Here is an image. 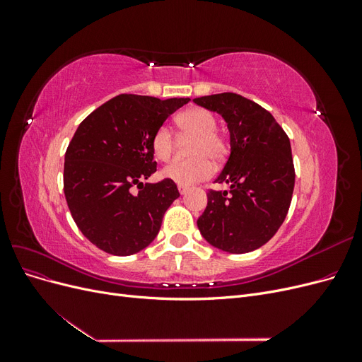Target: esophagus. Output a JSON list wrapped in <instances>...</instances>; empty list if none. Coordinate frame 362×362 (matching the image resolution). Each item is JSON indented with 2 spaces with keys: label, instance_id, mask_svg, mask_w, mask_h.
<instances>
[{
  "label": "esophagus",
  "instance_id": "esophagus-1",
  "mask_svg": "<svg viewBox=\"0 0 362 362\" xmlns=\"http://www.w3.org/2000/svg\"><path fill=\"white\" fill-rule=\"evenodd\" d=\"M178 190H180V193H181V194H184L185 192L189 190V187H187V185H178Z\"/></svg>",
  "mask_w": 362,
  "mask_h": 362
}]
</instances>
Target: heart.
<instances>
[{
  "instance_id": "1",
  "label": "heart",
  "mask_w": 362,
  "mask_h": 362,
  "mask_svg": "<svg viewBox=\"0 0 362 362\" xmlns=\"http://www.w3.org/2000/svg\"><path fill=\"white\" fill-rule=\"evenodd\" d=\"M177 127L184 137H192L187 161H175L161 170V177L177 182L178 185H193L205 181L214 173L213 161H222L228 154L226 137L218 133L216 116L202 107H192L181 112L177 119ZM151 148L157 160L170 161L175 152L172 131L161 125L156 129L151 140Z\"/></svg>"
}]
</instances>
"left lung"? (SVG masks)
Listing matches in <instances>:
<instances>
[{"mask_svg":"<svg viewBox=\"0 0 362 362\" xmlns=\"http://www.w3.org/2000/svg\"><path fill=\"white\" fill-rule=\"evenodd\" d=\"M193 103L222 115L231 154L210 190L198 228L208 243L229 254L266 245L286 218L294 189L290 139L266 108L237 93L194 98Z\"/></svg>","mask_w":362,"mask_h":362,"instance_id":"1","label":"left lung"}]
</instances>
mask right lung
<instances>
[{
	"instance_id": "1",
	"label": "right lung",
	"mask_w": 362,
	"mask_h": 362,
	"mask_svg": "<svg viewBox=\"0 0 362 362\" xmlns=\"http://www.w3.org/2000/svg\"><path fill=\"white\" fill-rule=\"evenodd\" d=\"M189 98L117 95L87 116L64 154L63 190L83 235L107 254L145 249L180 198L170 180L144 184L157 170L151 140ZM138 185L139 194L132 193Z\"/></svg>"
}]
</instances>
